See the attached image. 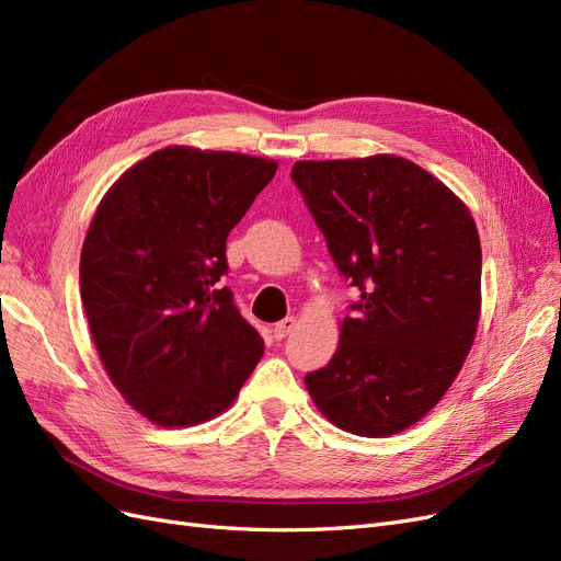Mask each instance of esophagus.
<instances>
[{
	"label": "esophagus",
	"instance_id": "1",
	"mask_svg": "<svg viewBox=\"0 0 561 561\" xmlns=\"http://www.w3.org/2000/svg\"><path fill=\"white\" fill-rule=\"evenodd\" d=\"M293 330H295V318H285V320H280L274 325V339H276V342H283V339L290 334Z\"/></svg>",
	"mask_w": 561,
	"mask_h": 561
}]
</instances>
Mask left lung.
<instances>
[{
  "label": "left lung",
  "mask_w": 561,
  "mask_h": 561,
  "mask_svg": "<svg viewBox=\"0 0 561 561\" xmlns=\"http://www.w3.org/2000/svg\"><path fill=\"white\" fill-rule=\"evenodd\" d=\"M290 178L358 293L332 360L304 381L339 428L396 435L433 410L472 346L478 229L443 182L400 157L297 161Z\"/></svg>",
  "instance_id": "obj_1"
}]
</instances>
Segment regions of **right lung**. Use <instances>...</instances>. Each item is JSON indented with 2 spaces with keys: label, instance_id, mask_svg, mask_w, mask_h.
<instances>
[{
  "label": "right lung",
  "instance_id": "add662e5",
  "mask_svg": "<svg viewBox=\"0 0 561 561\" xmlns=\"http://www.w3.org/2000/svg\"><path fill=\"white\" fill-rule=\"evenodd\" d=\"M276 163L165 147L114 182L81 248L89 328L114 386L149 421L225 412L264 353L227 276V236Z\"/></svg>",
  "mask_w": 561,
  "mask_h": 561
}]
</instances>
